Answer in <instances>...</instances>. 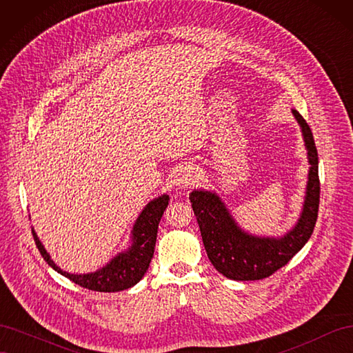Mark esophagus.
<instances>
[{
  "label": "esophagus",
  "mask_w": 353,
  "mask_h": 353,
  "mask_svg": "<svg viewBox=\"0 0 353 353\" xmlns=\"http://www.w3.org/2000/svg\"><path fill=\"white\" fill-rule=\"evenodd\" d=\"M199 168L193 166V165H187L179 168L175 174V179L174 184L178 188H190L191 185H194L199 181Z\"/></svg>",
  "instance_id": "esophagus-1"
}]
</instances>
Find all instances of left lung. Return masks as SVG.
Masks as SVG:
<instances>
[{
    "label": "left lung",
    "instance_id": "1",
    "mask_svg": "<svg viewBox=\"0 0 353 353\" xmlns=\"http://www.w3.org/2000/svg\"><path fill=\"white\" fill-rule=\"evenodd\" d=\"M292 113L301 126L311 166L301 215L283 236H256L244 231L216 191L197 188L190 193L208 258L216 271L230 280L256 281L272 275L287 265L314 232L319 206L318 153L311 128L297 110L293 109Z\"/></svg>",
    "mask_w": 353,
    "mask_h": 353
}]
</instances>
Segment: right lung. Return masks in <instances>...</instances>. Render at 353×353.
Masks as SVG:
<instances>
[{
  "mask_svg": "<svg viewBox=\"0 0 353 353\" xmlns=\"http://www.w3.org/2000/svg\"><path fill=\"white\" fill-rule=\"evenodd\" d=\"M168 205V194H162L148 201L134 223L131 231V244L128 245V249L117 253L114 258H112L108 263L103 265L101 268L94 272L70 274L68 271H63L51 259L50 253L46 250L44 244L38 239L34 228H32V234H34L37 248L41 252L44 261L52 270L57 271L63 276H66V279H69L74 284L94 292H122L126 290V288L134 287L147 272L148 265H150L154 253L159 222L162 219V215Z\"/></svg>",
  "mask_w": 353,
  "mask_h": 353,
  "instance_id": "add662e5",
  "label": "right lung"
}]
</instances>
